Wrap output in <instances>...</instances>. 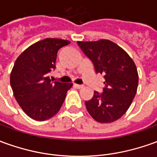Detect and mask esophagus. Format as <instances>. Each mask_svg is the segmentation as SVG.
<instances>
[{"instance_id":"34e87169","label":"esophagus","mask_w":157,"mask_h":157,"mask_svg":"<svg viewBox=\"0 0 157 157\" xmlns=\"http://www.w3.org/2000/svg\"><path fill=\"white\" fill-rule=\"evenodd\" d=\"M74 86H75V88H77V89H82V88L84 87V85H77V84H75V85H74Z\"/></svg>"}]
</instances>
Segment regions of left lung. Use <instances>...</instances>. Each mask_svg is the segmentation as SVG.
<instances>
[{
	"label": "left lung",
	"instance_id": "obj_1",
	"mask_svg": "<svg viewBox=\"0 0 157 157\" xmlns=\"http://www.w3.org/2000/svg\"><path fill=\"white\" fill-rule=\"evenodd\" d=\"M78 46L92 60L95 70L104 75L103 93L94 92L85 101L87 111L100 123L115 121L126 113L137 93L138 73L133 60L112 41H78Z\"/></svg>",
	"mask_w": 157,
	"mask_h": 157
}]
</instances>
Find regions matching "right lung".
Segmentation results:
<instances>
[{
  "mask_svg": "<svg viewBox=\"0 0 157 157\" xmlns=\"http://www.w3.org/2000/svg\"><path fill=\"white\" fill-rule=\"evenodd\" d=\"M68 40L45 38L19 55L10 74L13 96L31 119L44 121L58 113L72 83L52 82L48 76L56 68L57 53Z\"/></svg>",
  "mask_w": 157,
  "mask_h": 157,
  "instance_id": "obj_1",
  "label": "right lung"
}]
</instances>
